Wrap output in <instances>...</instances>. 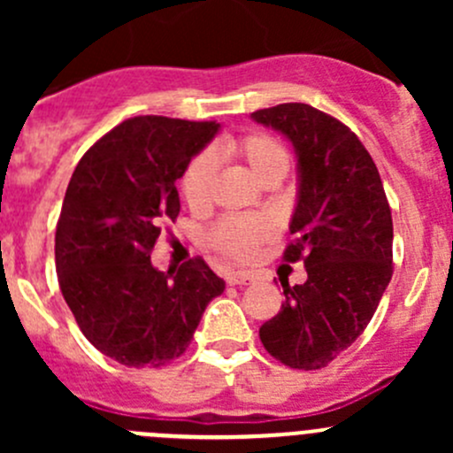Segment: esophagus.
Instances as JSON below:
<instances>
[{"label":"esophagus","mask_w":453,"mask_h":453,"mask_svg":"<svg viewBox=\"0 0 453 453\" xmlns=\"http://www.w3.org/2000/svg\"><path fill=\"white\" fill-rule=\"evenodd\" d=\"M227 282H230V285H252V282H254V273H250V272H232V273H227Z\"/></svg>","instance_id":"34e87169"}]
</instances>
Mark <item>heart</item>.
I'll return each mask as SVG.
<instances>
[{
	"label": "heart",
	"mask_w": 453,
	"mask_h": 453,
	"mask_svg": "<svg viewBox=\"0 0 453 453\" xmlns=\"http://www.w3.org/2000/svg\"><path fill=\"white\" fill-rule=\"evenodd\" d=\"M217 155L239 159L252 171L256 180L273 171H287V153L272 135L267 134H245L230 135L217 146ZM217 175V162L210 153H201L186 168L181 177V193L190 208H205L212 199V184ZM272 223L263 217H230L214 232V243L223 254L232 258H248L256 245L269 236Z\"/></svg>",
	"instance_id": "obj_1"
}]
</instances>
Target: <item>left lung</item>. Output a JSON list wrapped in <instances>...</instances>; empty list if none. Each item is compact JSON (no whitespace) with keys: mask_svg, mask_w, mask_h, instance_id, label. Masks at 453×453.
<instances>
[{"mask_svg":"<svg viewBox=\"0 0 453 453\" xmlns=\"http://www.w3.org/2000/svg\"><path fill=\"white\" fill-rule=\"evenodd\" d=\"M252 120L294 146L296 241L285 258L307 267V282L282 285L285 303L260 342L285 366L318 370L362 335L390 282V205L372 157L340 120L304 103L260 109Z\"/></svg>","mask_w":453,"mask_h":453,"instance_id":"left-lung-1","label":"left lung"}]
</instances>
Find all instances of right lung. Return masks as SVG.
I'll return each instance as SVG.
<instances>
[{"instance_id": "obj_1", "label": "right lung", "mask_w": 453, "mask_h": 453, "mask_svg": "<svg viewBox=\"0 0 453 453\" xmlns=\"http://www.w3.org/2000/svg\"><path fill=\"white\" fill-rule=\"evenodd\" d=\"M221 131L162 116L125 120L76 166L57 226L63 298L96 349L125 366H164L188 349L226 282L201 258L159 272L162 221L180 214L175 181Z\"/></svg>"}]
</instances>
